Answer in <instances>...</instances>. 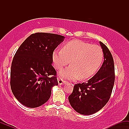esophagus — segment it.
Returning a JSON list of instances; mask_svg holds the SVG:
<instances>
[{"mask_svg":"<svg viewBox=\"0 0 129 129\" xmlns=\"http://www.w3.org/2000/svg\"><path fill=\"white\" fill-rule=\"evenodd\" d=\"M57 81H58L59 85H62V84H66L67 82L66 81H64V80H63L62 79H60V78L57 79Z\"/></svg>","mask_w":129,"mask_h":129,"instance_id":"34e87169","label":"esophagus"}]
</instances>
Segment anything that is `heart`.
<instances>
[{
  "label": "heart",
  "instance_id": "obj_1",
  "mask_svg": "<svg viewBox=\"0 0 129 129\" xmlns=\"http://www.w3.org/2000/svg\"><path fill=\"white\" fill-rule=\"evenodd\" d=\"M104 58L103 50L98 45L73 40L66 43L62 50H55L52 59L55 69H61L69 64L71 66L59 72L61 78L75 80L89 78L96 73L101 66Z\"/></svg>",
  "mask_w": 129,
  "mask_h": 129
}]
</instances>
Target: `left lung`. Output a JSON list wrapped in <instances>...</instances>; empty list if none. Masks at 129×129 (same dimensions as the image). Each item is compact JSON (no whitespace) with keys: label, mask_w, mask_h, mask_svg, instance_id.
<instances>
[{"label":"left lung","mask_w":129,"mask_h":129,"mask_svg":"<svg viewBox=\"0 0 129 129\" xmlns=\"http://www.w3.org/2000/svg\"><path fill=\"white\" fill-rule=\"evenodd\" d=\"M104 60L96 74L87 82L75 84L69 96L71 106L78 113L91 115L98 112L110 99L115 82L113 59L107 46L100 42Z\"/></svg>","instance_id":"left-lung-1"}]
</instances>
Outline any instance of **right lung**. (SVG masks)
<instances>
[{
  "mask_svg": "<svg viewBox=\"0 0 129 129\" xmlns=\"http://www.w3.org/2000/svg\"><path fill=\"white\" fill-rule=\"evenodd\" d=\"M64 38L56 34L36 33L17 50L11 63L10 85L14 96L23 106H42L51 96L53 87L58 85L52 54Z\"/></svg>",
  "mask_w": 129,
  "mask_h": 129,
  "instance_id": "1",
  "label": "right lung"
}]
</instances>
